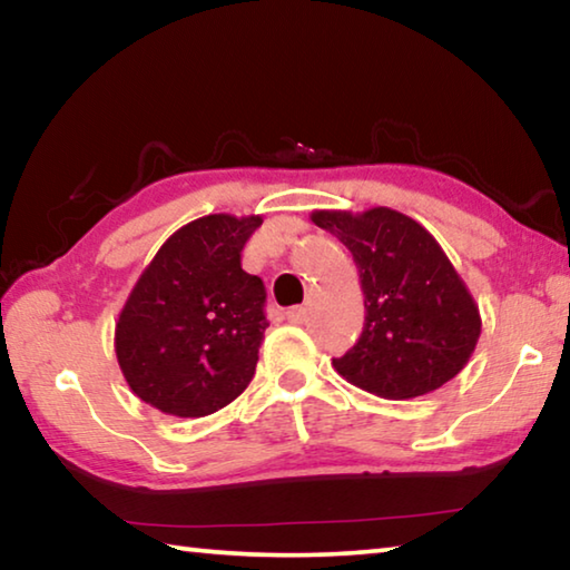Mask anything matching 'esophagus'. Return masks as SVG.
<instances>
[{
  "label": "esophagus",
  "instance_id": "esophagus-1",
  "mask_svg": "<svg viewBox=\"0 0 570 570\" xmlns=\"http://www.w3.org/2000/svg\"><path fill=\"white\" fill-rule=\"evenodd\" d=\"M286 320L292 324H302L306 320V309L304 306H292V309H286Z\"/></svg>",
  "mask_w": 570,
  "mask_h": 570
}]
</instances>
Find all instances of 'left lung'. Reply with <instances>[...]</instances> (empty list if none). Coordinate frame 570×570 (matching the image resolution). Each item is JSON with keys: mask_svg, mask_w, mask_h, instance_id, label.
Instances as JSON below:
<instances>
[{"mask_svg": "<svg viewBox=\"0 0 570 570\" xmlns=\"http://www.w3.org/2000/svg\"><path fill=\"white\" fill-rule=\"evenodd\" d=\"M312 223L345 243L365 294L363 334L334 370L387 401L419 399L462 373L482 317L439 240L391 207L314 210Z\"/></svg>", "mask_w": 570, "mask_h": 570, "instance_id": "left-lung-1", "label": "left lung"}]
</instances>
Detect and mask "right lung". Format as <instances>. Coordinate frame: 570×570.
Masks as SVG:
<instances>
[{"mask_svg": "<svg viewBox=\"0 0 570 570\" xmlns=\"http://www.w3.org/2000/svg\"><path fill=\"white\" fill-rule=\"evenodd\" d=\"M261 215H203L171 233L116 320V360L137 399L203 419L246 391L268 327L266 288L240 268Z\"/></svg>", "mask_w": 570, "mask_h": 570, "instance_id": "1", "label": "right lung"}]
</instances>
